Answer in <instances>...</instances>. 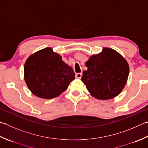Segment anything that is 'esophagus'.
Returning a JSON list of instances; mask_svg holds the SVG:
<instances>
[{
	"instance_id": "obj_1",
	"label": "esophagus",
	"mask_w": 148,
	"mask_h": 148,
	"mask_svg": "<svg viewBox=\"0 0 148 148\" xmlns=\"http://www.w3.org/2000/svg\"><path fill=\"white\" fill-rule=\"evenodd\" d=\"M82 73H80V72H79V73L76 74V77L78 78V79H80V78L82 77Z\"/></svg>"
}]
</instances>
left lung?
Returning <instances> with one entry per match:
<instances>
[{"label": "left lung", "mask_w": 148, "mask_h": 148, "mask_svg": "<svg viewBox=\"0 0 148 148\" xmlns=\"http://www.w3.org/2000/svg\"><path fill=\"white\" fill-rule=\"evenodd\" d=\"M88 69L83 72L82 81L92 96L110 99L123 90L129 75L126 60L112 49L104 48L85 63Z\"/></svg>", "instance_id": "obj_1"}]
</instances>
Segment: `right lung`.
<instances>
[{"label":"right lung","mask_w":148,"mask_h":148,"mask_svg":"<svg viewBox=\"0 0 148 148\" xmlns=\"http://www.w3.org/2000/svg\"><path fill=\"white\" fill-rule=\"evenodd\" d=\"M74 79L72 69L50 47L31 55L25 63V82L32 93L43 99L59 96Z\"/></svg>","instance_id":"obj_1"}]
</instances>
